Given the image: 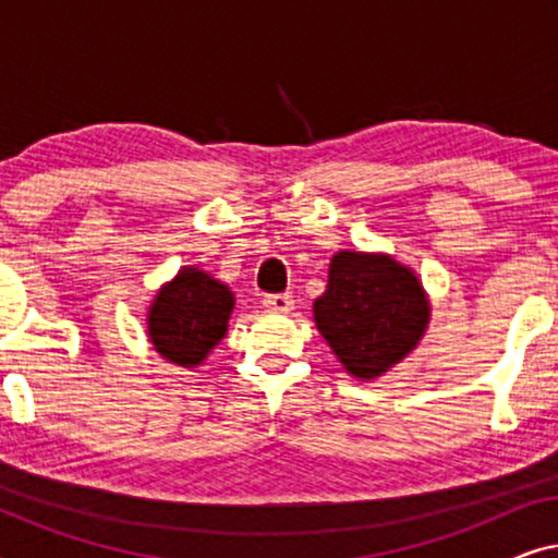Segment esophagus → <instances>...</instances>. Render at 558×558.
I'll use <instances>...</instances> for the list:
<instances>
[{
    "instance_id": "34e87169",
    "label": "esophagus",
    "mask_w": 558,
    "mask_h": 558,
    "mask_svg": "<svg viewBox=\"0 0 558 558\" xmlns=\"http://www.w3.org/2000/svg\"><path fill=\"white\" fill-rule=\"evenodd\" d=\"M264 307L274 310V312H289L294 307V300H292V294H266Z\"/></svg>"
}]
</instances>
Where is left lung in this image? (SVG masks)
Wrapping results in <instances>:
<instances>
[{"mask_svg":"<svg viewBox=\"0 0 558 558\" xmlns=\"http://www.w3.org/2000/svg\"><path fill=\"white\" fill-rule=\"evenodd\" d=\"M429 300L416 274L386 254L338 251L315 323L350 376H384L418 345Z\"/></svg>","mask_w":558,"mask_h":558,"instance_id":"left-lung-1","label":"left lung"}]
</instances>
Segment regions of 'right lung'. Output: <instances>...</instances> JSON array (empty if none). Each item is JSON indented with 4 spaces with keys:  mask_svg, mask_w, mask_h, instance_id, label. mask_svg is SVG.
I'll use <instances>...</instances> for the list:
<instances>
[{
    "mask_svg": "<svg viewBox=\"0 0 558 558\" xmlns=\"http://www.w3.org/2000/svg\"><path fill=\"white\" fill-rule=\"evenodd\" d=\"M233 302V292L223 281L185 266L151 302L147 315L151 345L165 361L195 368L223 340Z\"/></svg>",
    "mask_w": 558,
    "mask_h": 558,
    "instance_id": "right-lung-1",
    "label": "right lung"
}]
</instances>
